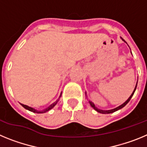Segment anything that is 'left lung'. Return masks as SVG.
I'll return each instance as SVG.
<instances>
[{"instance_id":"8db88e82","label":"left lung","mask_w":147,"mask_h":147,"mask_svg":"<svg viewBox=\"0 0 147 147\" xmlns=\"http://www.w3.org/2000/svg\"><path fill=\"white\" fill-rule=\"evenodd\" d=\"M121 39H122V38H121ZM122 40H123V41H124V40H123V39H122ZM124 42H125V41H124ZM136 87H137V84H136V88H135V90H133V92H132V95H131L130 96H129V98H128V99H127V101H126V102H124V104H122V105H120L119 107H116V108H115V109H113V110H99V109H98L96 107V106H95L94 104H93V102H90V105H91V107H93V108L95 110H96L97 112L101 113H104V114H106V113H114V112H115V111H117V110H120V109H121L122 107H124V106H125V105H127V104L129 102V100L131 99V98H132V96H133V94H134L135 91H136Z\"/></svg>"}]
</instances>
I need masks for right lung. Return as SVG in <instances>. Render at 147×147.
<instances>
[{
    "label": "right lung",
    "instance_id": "1",
    "mask_svg": "<svg viewBox=\"0 0 147 147\" xmlns=\"http://www.w3.org/2000/svg\"><path fill=\"white\" fill-rule=\"evenodd\" d=\"M60 96H61V95H60ZM59 99L57 100V101H56L55 102H54V103H53L52 105H51L49 107H47V108L44 109L43 110H35V109L32 108V107H28V106H27V105H23V104H21V105H22V106H23V107H24V108H25V109H26V110H29V111H32V112H33V113H44L48 112V111H49V110H50L51 109H52L53 107H54V106H55L56 104L57 103V102H58V101H59Z\"/></svg>",
    "mask_w": 147,
    "mask_h": 147
}]
</instances>
